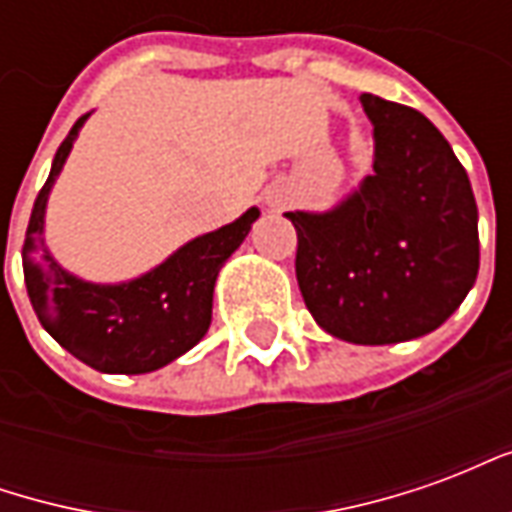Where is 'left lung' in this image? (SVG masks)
<instances>
[{"label": "left lung", "mask_w": 512, "mask_h": 512, "mask_svg": "<svg viewBox=\"0 0 512 512\" xmlns=\"http://www.w3.org/2000/svg\"><path fill=\"white\" fill-rule=\"evenodd\" d=\"M376 136L373 175L329 213H285L312 318L356 345L439 329L480 268L477 202L463 164L428 117L362 95Z\"/></svg>", "instance_id": "1"}]
</instances>
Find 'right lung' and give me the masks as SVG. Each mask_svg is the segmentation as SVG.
<instances>
[{
	"label": "right lung",
	"instance_id": "obj_1",
	"mask_svg": "<svg viewBox=\"0 0 512 512\" xmlns=\"http://www.w3.org/2000/svg\"><path fill=\"white\" fill-rule=\"evenodd\" d=\"M82 115L54 156L24 238V282L43 329L84 365L101 373H150L200 343L211 326L213 285L260 211H249L216 233L180 246L167 263L123 285H93L68 274L43 246V213Z\"/></svg>",
	"mask_w": 512,
	"mask_h": 512
}]
</instances>
